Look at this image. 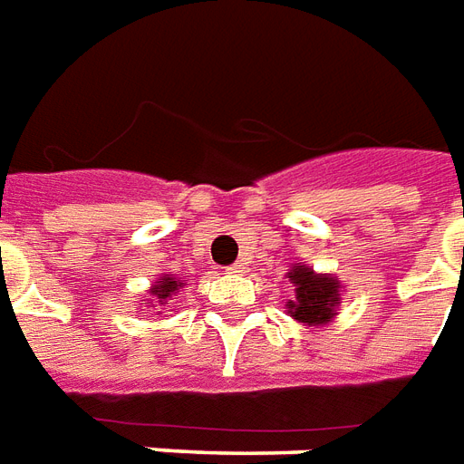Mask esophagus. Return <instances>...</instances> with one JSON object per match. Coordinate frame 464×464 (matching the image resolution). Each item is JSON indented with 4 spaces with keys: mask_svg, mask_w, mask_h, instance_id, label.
Masks as SVG:
<instances>
[{
    "mask_svg": "<svg viewBox=\"0 0 464 464\" xmlns=\"http://www.w3.org/2000/svg\"><path fill=\"white\" fill-rule=\"evenodd\" d=\"M226 273H228V276H241L243 266H241V263H233V266L226 267Z\"/></svg>",
    "mask_w": 464,
    "mask_h": 464,
    "instance_id": "obj_1",
    "label": "esophagus"
}]
</instances>
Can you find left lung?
<instances>
[{"instance_id":"8db88e82","label":"left lung","mask_w":464,"mask_h":464,"mask_svg":"<svg viewBox=\"0 0 464 464\" xmlns=\"http://www.w3.org/2000/svg\"><path fill=\"white\" fill-rule=\"evenodd\" d=\"M287 277L295 285V300L287 302V314L310 327L332 322V317L337 314L339 290H342L337 277L319 276L312 267L300 263L287 273Z\"/></svg>"}]
</instances>
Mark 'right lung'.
<instances>
[{
	"label": "right lung",
	"mask_w": 464,
	"mask_h": 464,
	"mask_svg": "<svg viewBox=\"0 0 464 464\" xmlns=\"http://www.w3.org/2000/svg\"><path fill=\"white\" fill-rule=\"evenodd\" d=\"M181 287H184V280H179V277L162 276L157 283L152 285V290H150L152 302H145V304H152V307H157V304H169L167 300H169L174 293H179Z\"/></svg>",
	"instance_id": "1"
}]
</instances>
